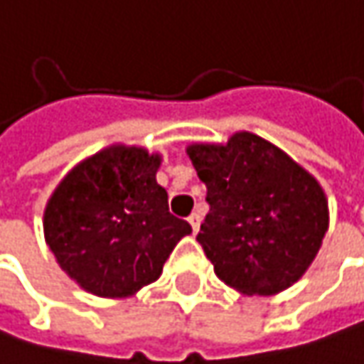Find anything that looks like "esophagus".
<instances>
[{
	"mask_svg": "<svg viewBox=\"0 0 364 364\" xmlns=\"http://www.w3.org/2000/svg\"><path fill=\"white\" fill-rule=\"evenodd\" d=\"M187 220H189V225H191V228H193V232H198V230H200V223H202V216H200L198 212H193V214H191V216H189Z\"/></svg>",
	"mask_w": 364,
	"mask_h": 364,
	"instance_id": "34e87169",
	"label": "esophagus"
}]
</instances>
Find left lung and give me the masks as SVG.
Here are the masks:
<instances>
[{"label":"left lung","instance_id":"8db88e82","mask_svg":"<svg viewBox=\"0 0 364 364\" xmlns=\"http://www.w3.org/2000/svg\"><path fill=\"white\" fill-rule=\"evenodd\" d=\"M187 156L208 189L198 241L216 276L247 296L278 294L301 280L330 226L319 181L251 132L189 144Z\"/></svg>","mask_w":364,"mask_h":364}]
</instances>
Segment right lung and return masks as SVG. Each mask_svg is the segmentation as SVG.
I'll return each instance as SVG.
<instances>
[{
  "label": "right lung",
  "instance_id": "1",
  "mask_svg": "<svg viewBox=\"0 0 364 364\" xmlns=\"http://www.w3.org/2000/svg\"><path fill=\"white\" fill-rule=\"evenodd\" d=\"M162 156L113 144L59 181L43 214V232L59 267L80 289L125 299L161 278L162 266L191 226L168 212L156 183Z\"/></svg>",
  "mask_w": 364,
  "mask_h": 364
}]
</instances>
